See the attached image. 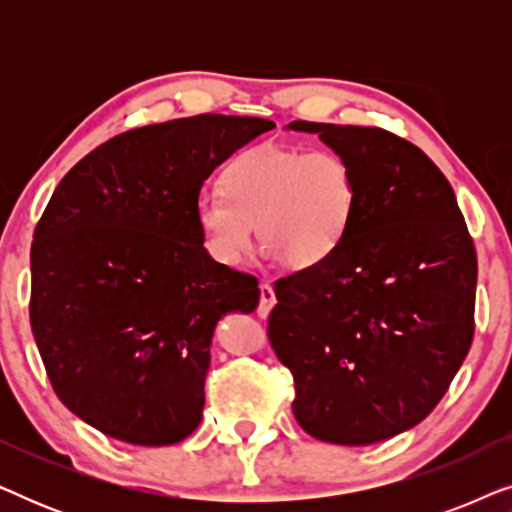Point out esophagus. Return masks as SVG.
Instances as JSON below:
<instances>
[{
  "instance_id": "obj_1",
  "label": "esophagus",
  "mask_w": 512,
  "mask_h": 512,
  "mask_svg": "<svg viewBox=\"0 0 512 512\" xmlns=\"http://www.w3.org/2000/svg\"><path fill=\"white\" fill-rule=\"evenodd\" d=\"M258 289H261V300H258L256 312H258V317L265 319L270 314L272 307H275L277 298H275V291H272V284H268V282H263Z\"/></svg>"
}]
</instances>
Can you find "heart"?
Masks as SVG:
<instances>
[{
  "label": "heart",
  "instance_id": "b5f03b06",
  "mask_svg": "<svg viewBox=\"0 0 512 512\" xmlns=\"http://www.w3.org/2000/svg\"><path fill=\"white\" fill-rule=\"evenodd\" d=\"M354 207V174L338 153L261 144L228 165L223 193L200 195L198 226L216 263H240L256 228L279 263L305 270L338 249Z\"/></svg>",
  "mask_w": 512,
  "mask_h": 512
}]
</instances>
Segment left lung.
<instances>
[{
	"mask_svg": "<svg viewBox=\"0 0 512 512\" xmlns=\"http://www.w3.org/2000/svg\"><path fill=\"white\" fill-rule=\"evenodd\" d=\"M347 160L356 207L324 263L275 282L268 340L310 436L370 445L422 422L475 331L478 256L445 174L382 128L293 121Z\"/></svg>",
	"mask_w": 512,
	"mask_h": 512,
	"instance_id": "1",
	"label": "left lung"
}]
</instances>
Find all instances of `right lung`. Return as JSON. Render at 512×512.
I'll return each instance as SVG.
<instances>
[{
    "label": "right lung",
    "instance_id": "obj_1",
    "mask_svg": "<svg viewBox=\"0 0 512 512\" xmlns=\"http://www.w3.org/2000/svg\"><path fill=\"white\" fill-rule=\"evenodd\" d=\"M265 118L200 114L97 146L34 228L30 324L51 387L104 436L174 445L198 429L214 326L258 305L198 226L205 179Z\"/></svg>",
    "mask_w": 512,
    "mask_h": 512
}]
</instances>
